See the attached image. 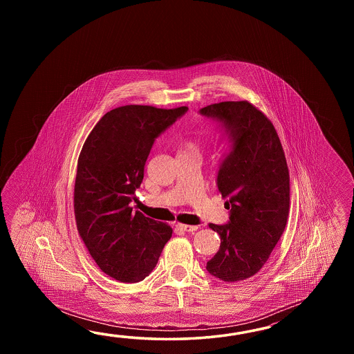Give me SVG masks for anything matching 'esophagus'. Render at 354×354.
Instances as JSON below:
<instances>
[{
    "mask_svg": "<svg viewBox=\"0 0 354 354\" xmlns=\"http://www.w3.org/2000/svg\"><path fill=\"white\" fill-rule=\"evenodd\" d=\"M177 229H180V232H187V233H191V232H196L197 229H198V226L197 225H185V224H177Z\"/></svg>",
    "mask_w": 354,
    "mask_h": 354,
    "instance_id": "34e87169",
    "label": "esophagus"
}]
</instances>
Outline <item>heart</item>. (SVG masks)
Wrapping results in <instances>:
<instances>
[{"mask_svg":"<svg viewBox=\"0 0 354 354\" xmlns=\"http://www.w3.org/2000/svg\"><path fill=\"white\" fill-rule=\"evenodd\" d=\"M200 147L196 145L195 143H187L183 147V151L182 154H196V156H200Z\"/></svg>","mask_w":354,"mask_h":354,"instance_id":"1","label":"heart"}]
</instances>
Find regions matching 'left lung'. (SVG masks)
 Listing matches in <instances>:
<instances>
[{
	"label": "left lung",
	"mask_w": 354,
	"mask_h": 354,
	"mask_svg": "<svg viewBox=\"0 0 354 354\" xmlns=\"http://www.w3.org/2000/svg\"><path fill=\"white\" fill-rule=\"evenodd\" d=\"M198 113L218 122L229 147L216 176L229 220L209 224L221 243L206 270L225 282L241 281L262 268L286 227L290 176L285 153L271 121L248 101L214 104Z\"/></svg>",
	"instance_id": "obj_1"
}]
</instances>
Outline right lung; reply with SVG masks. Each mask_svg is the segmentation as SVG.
I'll use <instances>...</instances> for the list:
<instances>
[{
  "mask_svg": "<svg viewBox=\"0 0 354 354\" xmlns=\"http://www.w3.org/2000/svg\"><path fill=\"white\" fill-rule=\"evenodd\" d=\"M188 107L128 105L105 113L78 158L75 216L100 270L125 283L143 281L157 266L172 227L133 211L151 147Z\"/></svg>",
  "mask_w": 354,
  "mask_h": 354,
  "instance_id": "obj_1",
  "label": "right lung"
}]
</instances>
